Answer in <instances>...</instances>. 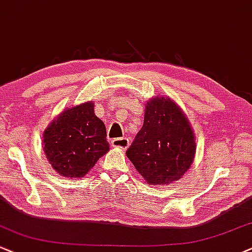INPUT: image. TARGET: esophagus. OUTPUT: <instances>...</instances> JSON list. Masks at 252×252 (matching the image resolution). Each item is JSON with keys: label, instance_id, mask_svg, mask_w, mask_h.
Returning a JSON list of instances; mask_svg holds the SVG:
<instances>
[{"label": "esophagus", "instance_id": "obj_1", "mask_svg": "<svg viewBox=\"0 0 252 252\" xmlns=\"http://www.w3.org/2000/svg\"><path fill=\"white\" fill-rule=\"evenodd\" d=\"M111 144L113 147L120 148V150H126V148L129 146V140L127 138H118V139H113V140L111 141Z\"/></svg>", "mask_w": 252, "mask_h": 252}]
</instances>
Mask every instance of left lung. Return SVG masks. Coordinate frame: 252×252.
I'll return each instance as SVG.
<instances>
[{
	"label": "left lung",
	"instance_id": "1",
	"mask_svg": "<svg viewBox=\"0 0 252 252\" xmlns=\"http://www.w3.org/2000/svg\"><path fill=\"white\" fill-rule=\"evenodd\" d=\"M196 139L182 108L169 97L146 102L144 125L126 152L148 185H169L188 172Z\"/></svg>",
	"mask_w": 252,
	"mask_h": 252
}]
</instances>
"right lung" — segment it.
Masks as SVG:
<instances>
[{"instance_id": "1", "label": "right lung", "mask_w": 252, "mask_h": 252, "mask_svg": "<svg viewBox=\"0 0 252 252\" xmlns=\"http://www.w3.org/2000/svg\"><path fill=\"white\" fill-rule=\"evenodd\" d=\"M43 151L64 178L79 179L110 151L106 127L94 114V102L65 108L43 133Z\"/></svg>"}]
</instances>
